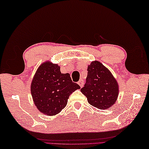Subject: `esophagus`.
Returning a JSON list of instances; mask_svg holds the SVG:
<instances>
[{
    "label": "esophagus",
    "mask_w": 149,
    "mask_h": 149,
    "mask_svg": "<svg viewBox=\"0 0 149 149\" xmlns=\"http://www.w3.org/2000/svg\"><path fill=\"white\" fill-rule=\"evenodd\" d=\"M78 84L79 85V86H80V87H82L84 86V81L83 80H80L78 81Z\"/></svg>",
    "instance_id": "34e87169"
}]
</instances>
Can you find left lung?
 <instances>
[{
  "label": "left lung",
  "instance_id": "8db88e82",
  "mask_svg": "<svg viewBox=\"0 0 149 149\" xmlns=\"http://www.w3.org/2000/svg\"><path fill=\"white\" fill-rule=\"evenodd\" d=\"M87 77L81 92L89 104L100 109H107L118 98L119 86L111 71L98 61H93L87 68Z\"/></svg>",
  "mask_w": 149,
  "mask_h": 149
}]
</instances>
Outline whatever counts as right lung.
Wrapping results in <instances>:
<instances>
[{"label":"right lung","mask_w":149,"mask_h":149,"mask_svg":"<svg viewBox=\"0 0 149 149\" xmlns=\"http://www.w3.org/2000/svg\"><path fill=\"white\" fill-rule=\"evenodd\" d=\"M80 86L72 82L70 74L60 72V66L45 62L38 67L31 85L35 105L42 113L54 116L64 108L71 94Z\"/></svg>","instance_id":"add662e5"}]
</instances>
